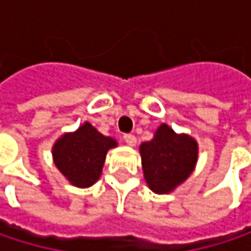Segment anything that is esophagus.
<instances>
[{"label": "esophagus", "instance_id": "34e87169", "mask_svg": "<svg viewBox=\"0 0 251 251\" xmlns=\"http://www.w3.org/2000/svg\"><path fill=\"white\" fill-rule=\"evenodd\" d=\"M124 139H125V142L129 147H135L136 145V138L133 135H125Z\"/></svg>", "mask_w": 251, "mask_h": 251}]
</instances>
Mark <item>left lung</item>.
Returning a JSON list of instances; mask_svg holds the SVG:
<instances>
[{
    "label": "left lung",
    "mask_w": 251,
    "mask_h": 251,
    "mask_svg": "<svg viewBox=\"0 0 251 251\" xmlns=\"http://www.w3.org/2000/svg\"><path fill=\"white\" fill-rule=\"evenodd\" d=\"M144 178L148 187L158 195L172 193L193 173L199 145L187 133H176L161 124L154 132L151 141L139 145Z\"/></svg>",
    "instance_id": "8db88e82"
}]
</instances>
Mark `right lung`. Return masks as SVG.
Instances as JSON below:
<instances>
[{
    "label": "right lung",
    "mask_w": 251,
    "mask_h": 251,
    "mask_svg": "<svg viewBox=\"0 0 251 251\" xmlns=\"http://www.w3.org/2000/svg\"><path fill=\"white\" fill-rule=\"evenodd\" d=\"M116 147L115 138L104 136L90 122H84L76 130L65 132L55 141L52 158L73 186L84 189L100 178L107 151Z\"/></svg>",
    "instance_id": "1"
}]
</instances>
